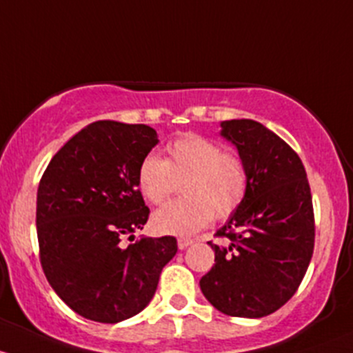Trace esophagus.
Listing matches in <instances>:
<instances>
[{
    "label": "esophagus",
    "instance_id": "1",
    "mask_svg": "<svg viewBox=\"0 0 353 353\" xmlns=\"http://www.w3.org/2000/svg\"><path fill=\"white\" fill-rule=\"evenodd\" d=\"M192 243H194V239H190V238H183V236H180V238L176 239V245H178V248H180V250L188 248V246H190Z\"/></svg>",
    "mask_w": 353,
    "mask_h": 353
}]
</instances>
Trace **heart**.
Returning a JSON list of instances; mask_svg holds the SVG:
<instances>
[{"label":"heart","instance_id":"1","mask_svg":"<svg viewBox=\"0 0 353 353\" xmlns=\"http://www.w3.org/2000/svg\"><path fill=\"white\" fill-rule=\"evenodd\" d=\"M181 183L183 199L156 210L152 226L161 234L190 236L239 209L248 192V172L236 152L214 141L187 134L166 148V158L144 156L137 187L151 203L166 202Z\"/></svg>","mask_w":353,"mask_h":353}]
</instances>
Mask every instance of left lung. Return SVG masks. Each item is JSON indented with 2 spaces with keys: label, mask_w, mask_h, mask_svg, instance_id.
Wrapping results in <instances>:
<instances>
[{
  "label": "left lung",
  "mask_w": 353,
  "mask_h": 353,
  "mask_svg": "<svg viewBox=\"0 0 353 353\" xmlns=\"http://www.w3.org/2000/svg\"><path fill=\"white\" fill-rule=\"evenodd\" d=\"M221 136L238 150L248 172V192L217 236L216 263L201 290L217 311L261 318L282 307L299 287L314 248V214L299 156L260 122H221Z\"/></svg>",
  "instance_id": "obj_1"
}]
</instances>
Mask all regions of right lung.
Masks as SVG:
<instances>
[{"label": "right lung", "mask_w": 353, "mask_h": 353, "mask_svg": "<svg viewBox=\"0 0 353 353\" xmlns=\"http://www.w3.org/2000/svg\"><path fill=\"white\" fill-rule=\"evenodd\" d=\"M159 143L144 123L98 121L50 159L37 190L41 263L54 292L79 316L119 323L150 304L163 267L176 255L173 236H123L148 223L137 187L144 156Z\"/></svg>", "instance_id": "obj_1"}]
</instances>
